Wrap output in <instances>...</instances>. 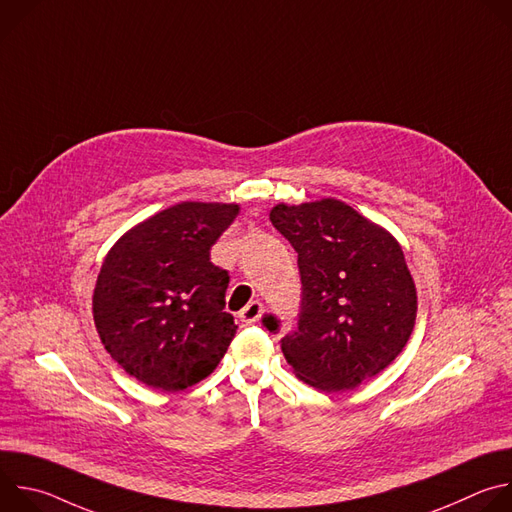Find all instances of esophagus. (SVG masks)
Instances as JSON below:
<instances>
[{
	"label": "esophagus",
	"instance_id": "obj_1",
	"mask_svg": "<svg viewBox=\"0 0 512 512\" xmlns=\"http://www.w3.org/2000/svg\"><path fill=\"white\" fill-rule=\"evenodd\" d=\"M261 314H263V306H261V302H249V304L239 312V318H241V322H243V324L251 326V324L259 322Z\"/></svg>",
	"mask_w": 512,
	"mask_h": 512
}]
</instances>
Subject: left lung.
<instances>
[{
  "instance_id": "obj_1",
  "label": "left lung",
  "mask_w": 512,
  "mask_h": 512,
  "mask_svg": "<svg viewBox=\"0 0 512 512\" xmlns=\"http://www.w3.org/2000/svg\"><path fill=\"white\" fill-rule=\"evenodd\" d=\"M269 218L298 253V328L281 338L291 369L326 393L379 375L407 344L417 316L401 245L334 198L277 204ZM263 324L279 328L273 316Z\"/></svg>"
}]
</instances>
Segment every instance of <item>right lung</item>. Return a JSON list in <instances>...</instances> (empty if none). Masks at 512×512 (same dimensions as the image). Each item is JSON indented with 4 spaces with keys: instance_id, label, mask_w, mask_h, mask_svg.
<instances>
[{
    "instance_id": "obj_1",
    "label": "right lung",
    "mask_w": 512,
    "mask_h": 512,
    "mask_svg": "<svg viewBox=\"0 0 512 512\" xmlns=\"http://www.w3.org/2000/svg\"><path fill=\"white\" fill-rule=\"evenodd\" d=\"M237 204L182 202L125 233L103 261L95 326L125 373L158 391H184L225 356L237 324L225 312L229 271L210 247Z\"/></svg>"
}]
</instances>
